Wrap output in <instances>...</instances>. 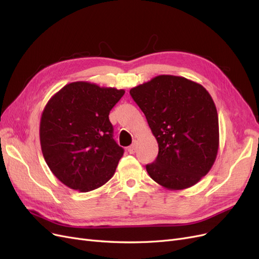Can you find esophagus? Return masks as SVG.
I'll return each instance as SVG.
<instances>
[{"mask_svg":"<svg viewBox=\"0 0 259 259\" xmlns=\"http://www.w3.org/2000/svg\"><path fill=\"white\" fill-rule=\"evenodd\" d=\"M127 150H128V152H130L131 154H134V153L136 152V143L131 145V146L127 148Z\"/></svg>","mask_w":259,"mask_h":259,"instance_id":"34e87169","label":"esophagus"}]
</instances>
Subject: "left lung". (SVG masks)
Returning <instances> with one entry per match:
<instances>
[{
	"label": "left lung",
	"mask_w": 259,
	"mask_h": 259,
	"mask_svg": "<svg viewBox=\"0 0 259 259\" xmlns=\"http://www.w3.org/2000/svg\"><path fill=\"white\" fill-rule=\"evenodd\" d=\"M146 115L159 146L149 176L169 190L200 182L213 166L219 146L216 106L199 83L176 75H158L130 91Z\"/></svg>",
	"instance_id": "8db88e82"
}]
</instances>
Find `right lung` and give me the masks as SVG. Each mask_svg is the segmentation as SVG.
Returning <instances> with one entry per match:
<instances>
[{"instance_id": "right-lung-1", "label": "right lung", "mask_w": 259, "mask_h": 259, "mask_svg": "<svg viewBox=\"0 0 259 259\" xmlns=\"http://www.w3.org/2000/svg\"><path fill=\"white\" fill-rule=\"evenodd\" d=\"M124 93L79 81L64 86L46 104L40 122L42 153L67 187L89 192L114 175L124 150L112 137L109 113Z\"/></svg>"}]
</instances>
